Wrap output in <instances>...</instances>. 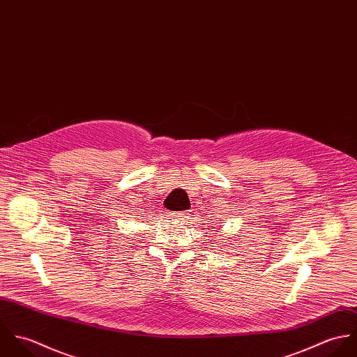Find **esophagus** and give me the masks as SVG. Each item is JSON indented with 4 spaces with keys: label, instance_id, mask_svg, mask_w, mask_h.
Returning <instances> with one entry per match:
<instances>
[{
    "label": "esophagus",
    "instance_id": "obj_1",
    "mask_svg": "<svg viewBox=\"0 0 357 357\" xmlns=\"http://www.w3.org/2000/svg\"><path fill=\"white\" fill-rule=\"evenodd\" d=\"M172 215H173V218H176V220H187L188 218V213H185V211H183V213H178V211H176V213H172Z\"/></svg>",
    "mask_w": 357,
    "mask_h": 357
}]
</instances>
